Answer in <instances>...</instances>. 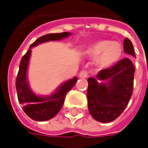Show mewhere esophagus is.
Masks as SVG:
<instances>
[{
    "instance_id": "34e87169",
    "label": "esophagus",
    "mask_w": 148,
    "mask_h": 148,
    "mask_svg": "<svg viewBox=\"0 0 148 148\" xmlns=\"http://www.w3.org/2000/svg\"><path fill=\"white\" fill-rule=\"evenodd\" d=\"M87 76H88V72L86 70H82L79 74V78H86Z\"/></svg>"
}]
</instances>
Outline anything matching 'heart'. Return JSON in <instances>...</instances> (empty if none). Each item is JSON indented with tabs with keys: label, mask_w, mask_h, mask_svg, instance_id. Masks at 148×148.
Wrapping results in <instances>:
<instances>
[{
	"label": "heart",
	"mask_w": 148,
	"mask_h": 148,
	"mask_svg": "<svg viewBox=\"0 0 148 148\" xmlns=\"http://www.w3.org/2000/svg\"><path fill=\"white\" fill-rule=\"evenodd\" d=\"M123 51V47L120 42L103 39L88 46L86 52L89 56L98 58L99 65L106 69L115 65L120 60Z\"/></svg>",
	"instance_id": "b5f03b06"
}]
</instances>
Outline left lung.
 I'll return each mask as SVG.
<instances>
[{
    "label": "left lung",
    "instance_id": "1",
    "mask_svg": "<svg viewBox=\"0 0 148 148\" xmlns=\"http://www.w3.org/2000/svg\"><path fill=\"white\" fill-rule=\"evenodd\" d=\"M123 49L125 53L135 57L133 45L127 38ZM134 71L131 60L124 58L99 71L96 78H88V110L96 121L110 123L123 113L133 93ZM98 79L107 82L99 83Z\"/></svg>",
    "mask_w": 148,
    "mask_h": 148
}]
</instances>
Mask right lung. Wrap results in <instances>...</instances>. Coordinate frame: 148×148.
Returning <instances> with one entry per match:
<instances>
[{
	"label": "right lung",
	"mask_w": 148,
	"mask_h": 148,
	"mask_svg": "<svg viewBox=\"0 0 148 148\" xmlns=\"http://www.w3.org/2000/svg\"><path fill=\"white\" fill-rule=\"evenodd\" d=\"M71 35L70 32L49 33L40 37L33 44H32L28 51L22 57L19 63V69L16 78V90L18 102L23 104L25 113L35 121H47L54 117L62 109L67 93L72 89L77 81V78L64 82L56 91L50 96L39 97L32 92L29 87L26 74L27 67L31 56L32 48L36 45L48 42L61 40Z\"/></svg>",
	"instance_id": "1"
}]
</instances>
